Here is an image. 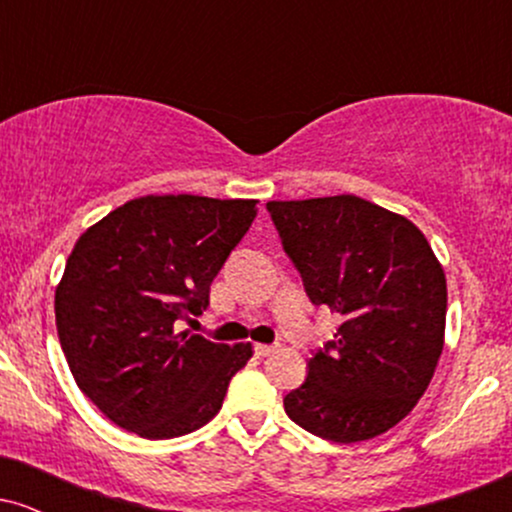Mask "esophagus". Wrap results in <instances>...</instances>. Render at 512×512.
<instances>
[{
	"mask_svg": "<svg viewBox=\"0 0 512 512\" xmlns=\"http://www.w3.org/2000/svg\"><path fill=\"white\" fill-rule=\"evenodd\" d=\"M274 349H276L274 344H255V354L257 356H269Z\"/></svg>",
	"mask_w": 512,
	"mask_h": 512,
	"instance_id": "34e87169",
	"label": "esophagus"
}]
</instances>
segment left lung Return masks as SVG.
Here are the masks:
<instances>
[{
    "mask_svg": "<svg viewBox=\"0 0 512 512\" xmlns=\"http://www.w3.org/2000/svg\"><path fill=\"white\" fill-rule=\"evenodd\" d=\"M313 305L342 315L308 378L284 397L291 421L332 443L390 431L414 409L443 351L448 289L424 233L354 195L267 202Z\"/></svg>",
    "mask_w": 512,
    "mask_h": 512,
    "instance_id": "1",
    "label": "left lung"
}]
</instances>
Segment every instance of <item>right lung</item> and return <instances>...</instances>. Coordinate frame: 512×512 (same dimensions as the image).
Segmentation results:
<instances>
[{"label": "right lung", "mask_w": 512, "mask_h": 512, "mask_svg": "<svg viewBox=\"0 0 512 512\" xmlns=\"http://www.w3.org/2000/svg\"><path fill=\"white\" fill-rule=\"evenodd\" d=\"M255 199L139 197L76 240L55 293L57 334L84 395L129 433L166 440L219 414L250 344L180 332L250 231Z\"/></svg>", "instance_id": "obj_1"}]
</instances>
